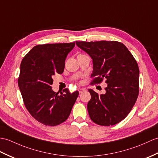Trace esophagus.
<instances>
[{"label": "esophagus", "mask_w": 158, "mask_h": 158, "mask_svg": "<svg viewBox=\"0 0 158 158\" xmlns=\"http://www.w3.org/2000/svg\"><path fill=\"white\" fill-rule=\"evenodd\" d=\"M79 94H82L83 91H85V89H84V88H79V89H78Z\"/></svg>", "instance_id": "1"}]
</instances>
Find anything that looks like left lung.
<instances>
[{
  "label": "left lung",
  "mask_w": 158,
  "mask_h": 158,
  "mask_svg": "<svg viewBox=\"0 0 158 158\" xmlns=\"http://www.w3.org/2000/svg\"><path fill=\"white\" fill-rule=\"evenodd\" d=\"M76 44L93 60L91 85L108 86L106 94L88 89L91 100L87 110L91 120L101 126L120 123L133 108L139 95V69L136 60L123 43L116 41L77 42Z\"/></svg>",
  "instance_id": "1"
}]
</instances>
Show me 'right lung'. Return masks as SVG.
<instances>
[{
    "label": "right lung",
    "instance_id": "1",
    "mask_svg": "<svg viewBox=\"0 0 158 158\" xmlns=\"http://www.w3.org/2000/svg\"><path fill=\"white\" fill-rule=\"evenodd\" d=\"M75 42L46 44L34 46L21 61L18 85L29 114L44 125L56 126L68 118L77 91L54 92L52 77L64 71L65 59Z\"/></svg>",
    "mask_w": 158,
    "mask_h": 158
}]
</instances>
